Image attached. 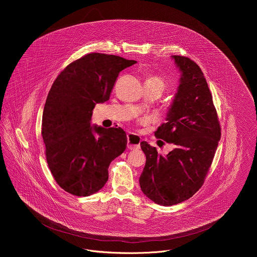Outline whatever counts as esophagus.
Returning a JSON list of instances; mask_svg holds the SVG:
<instances>
[{"label":"esophagus","mask_w":257,"mask_h":257,"mask_svg":"<svg viewBox=\"0 0 257 257\" xmlns=\"http://www.w3.org/2000/svg\"><path fill=\"white\" fill-rule=\"evenodd\" d=\"M141 138L135 134L127 135V148L131 150H137L141 147Z\"/></svg>","instance_id":"34e87169"}]
</instances>
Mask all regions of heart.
<instances>
[{"mask_svg":"<svg viewBox=\"0 0 257 257\" xmlns=\"http://www.w3.org/2000/svg\"><path fill=\"white\" fill-rule=\"evenodd\" d=\"M147 80H148V81H153V82H155L156 84H158V85L162 88V90H164V88H165V82H164V80H163L161 77L153 75V76H150L149 78H147Z\"/></svg>","mask_w":257,"mask_h":257,"instance_id":"1","label":"heart"}]
</instances>
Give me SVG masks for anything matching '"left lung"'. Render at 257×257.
<instances>
[{"instance_id":"1","label":"left lung","mask_w":257,"mask_h":257,"mask_svg":"<svg viewBox=\"0 0 257 257\" xmlns=\"http://www.w3.org/2000/svg\"><path fill=\"white\" fill-rule=\"evenodd\" d=\"M172 58L181 71L180 85L167 121L154 135L174 149L164 156L147 142L141 143L147 156L140 177L142 191L162 206L179 204L202 187L220 139L217 110L201 68L188 57Z\"/></svg>"}]
</instances>
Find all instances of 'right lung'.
Instances as JSON below:
<instances>
[{
    "mask_svg": "<svg viewBox=\"0 0 257 257\" xmlns=\"http://www.w3.org/2000/svg\"><path fill=\"white\" fill-rule=\"evenodd\" d=\"M136 63L88 53L66 66L51 86L41 125L46 161L56 183L74 196L102 189L110 162L126 148L122 128L92 126L90 121L96 104L110 99L118 73Z\"/></svg>",
    "mask_w": 257,
    "mask_h": 257,
    "instance_id": "add662e5",
    "label": "right lung"
}]
</instances>
